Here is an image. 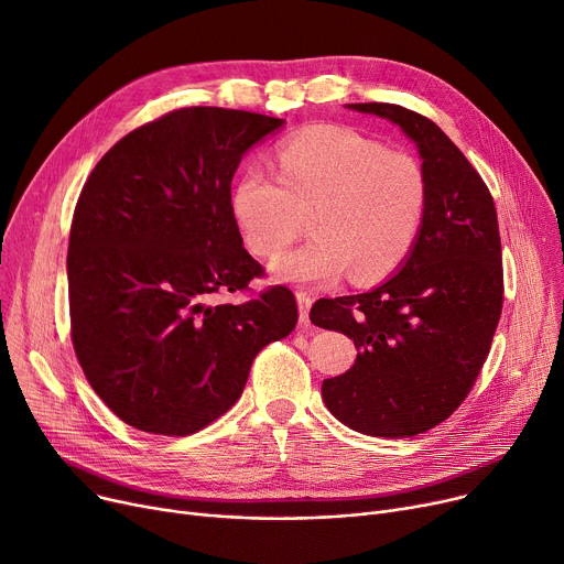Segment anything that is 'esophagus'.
Returning <instances> with one entry per match:
<instances>
[{"label": "esophagus", "instance_id": "esophagus-1", "mask_svg": "<svg viewBox=\"0 0 564 564\" xmlns=\"http://www.w3.org/2000/svg\"><path fill=\"white\" fill-rule=\"evenodd\" d=\"M297 304H300V319H302V322H308V311H311V306H313V294L300 290V292H297Z\"/></svg>", "mask_w": 564, "mask_h": 564}]
</instances>
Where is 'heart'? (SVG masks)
<instances>
[{
  "label": "heart",
  "instance_id": "1",
  "mask_svg": "<svg viewBox=\"0 0 564 564\" xmlns=\"http://www.w3.org/2000/svg\"><path fill=\"white\" fill-rule=\"evenodd\" d=\"M279 177L247 169L230 207L258 258L279 256L304 232L315 237L281 256L276 279L329 285L351 270L357 283L395 272L416 247L430 200L423 164L406 151L343 126H311L276 148Z\"/></svg>",
  "mask_w": 564,
  "mask_h": 564
}]
</instances>
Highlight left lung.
<instances>
[{
	"mask_svg": "<svg viewBox=\"0 0 564 564\" xmlns=\"http://www.w3.org/2000/svg\"><path fill=\"white\" fill-rule=\"evenodd\" d=\"M347 107L389 118L416 141L430 200L419 242L391 281L311 308L313 324L359 349L345 375L322 381V398L351 430L416 436L466 400L489 357L506 292L496 205L430 118L391 102Z\"/></svg>",
	"mask_w": 564,
	"mask_h": 564,
	"instance_id": "1",
	"label": "left lung"
}]
</instances>
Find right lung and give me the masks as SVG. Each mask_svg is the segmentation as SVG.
I'll return each instance as SVG.
<instances>
[{"instance_id":"1","label":"right lung","mask_w":564,"mask_h":564,"mask_svg":"<svg viewBox=\"0 0 564 564\" xmlns=\"http://www.w3.org/2000/svg\"><path fill=\"white\" fill-rule=\"evenodd\" d=\"M281 126L183 107L116 141L86 177L68 242L70 338L91 389L134 430L187 436L215 423L256 354L300 319L285 285L215 302L264 276L242 247L230 183Z\"/></svg>"}]
</instances>
